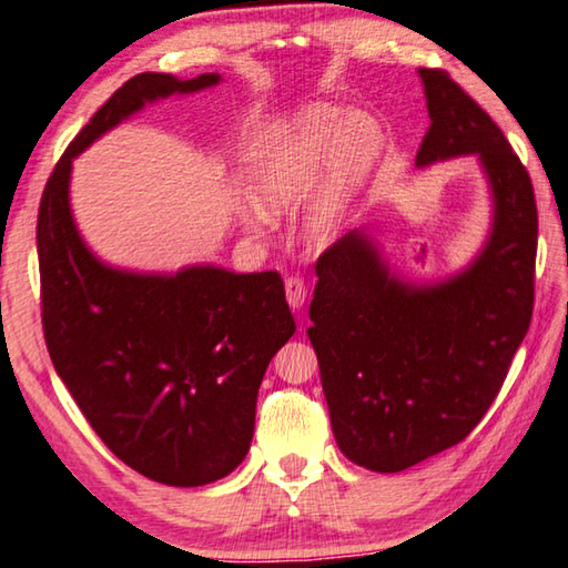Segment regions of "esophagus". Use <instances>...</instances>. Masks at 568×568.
<instances>
[{"label":"esophagus","mask_w":568,"mask_h":568,"mask_svg":"<svg viewBox=\"0 0 568 568\" xmlns=\"http://www.w3.org/2000/svg\"><path fill=\"white\" fill-rule=\"evenodd\" d=\"M285 297H287V303H291L293 311H301L303 303H305V297H307L305 277H301V275L285 277Z\"/></svg>","instance_id":"34e87169"}]
</instances>
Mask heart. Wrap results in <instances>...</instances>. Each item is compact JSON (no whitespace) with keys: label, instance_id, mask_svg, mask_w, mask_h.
<instances>
[{"label":"heart","instance_id":"obj_1","mask_svg":"<svg viewBox=\"0 0 568 568\" xmlns=\"http://www.w3.org/2000/svg\"><path fill=\"white\" fill-rule=\"evenodd\" d=\"M383 151V131L367 113L333 104L297 111L265 143L255 173V203L283 219L315 199L311 233L327 243ZM261 219L251 215L248 223Z\"/></svg>","mask_w":568,"mask_h":568}]
</instances>
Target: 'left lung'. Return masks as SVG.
I'll use <instances>...</instances> for the list:
<instances>
[{
	"label": "left lung",
	"instance_id": "obj_1",
	"mask_svg": "<svg viewBox=\"0 0 568 568\" xmlns=\"http://www.w3.org/2000/svg\"><path fill=\"white\" fill-rule=\"evenodd\" d=\"M429 129L417 166L477 153L494 231L467 273L407 287L353 231L317 257L307 337L343 455L402 471L455 447L487 415L534 311V185L491 116L445 69H419Z\"/></svg>",
	"mask_w": 568,
	"mask_h": 568
}]
</instances>
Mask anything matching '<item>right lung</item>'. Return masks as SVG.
Segmentation results:
<instances>
[{
  "mask_svg": "<svg viewBox=\"0 0 568 568\" xmlns=\"http://www.w3.org/2000/svg\"><path fill=\"white\" fill-rule=\"evenodd\" d=\"M219 79H129L57 161L37 219L41 327L57 375L113 455L171 487L223 479L248 455L257 387L295 333L283 277L211 265L173 277L111 271L74 229L69 173L77 153L146 101Z\"/></svg>",
  "mask_w": 568,
  "mask_h": 568,
  "instance_id": "1",
  "label": "right lung"
}]
</instances>
